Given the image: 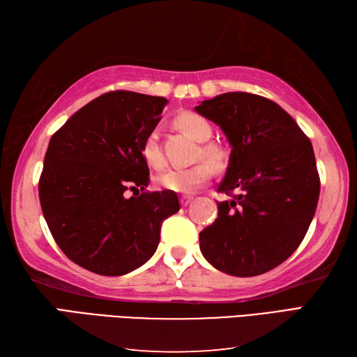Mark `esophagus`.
<instances>
[{
	"label": "esophagus",
	"mask_w": 357,
	"mask_h": 357,
	"mask_svg": "<svg viewBox=\"0 0 357 357\" xmlns=\"http://www.w3.org/2000/svg\"><path fill=\"white\" fill-rule=\"evenodd\" d=\"M192 200H194L192 195H181V197H180V203H181V206H188L189 203H191Z\"/></svg>",
	"instance_id": "1"
}]
</instances>
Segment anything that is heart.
Listing matches in <instances>:
<instances>
[{
	"label": "heart",
	"mask_w": 357,
	"mask_h": 357,
	"mask_svg": "<svg viewBox=\"0 0 357 357\" xmlns=\"http://www.w3.org/2000/svg\"><path fill=\"white\" fill-rule=\"evenodd\" d=\"M178 126L197 142H208L213 135L209 121L195 112H183L177 117ZM200 155L215 166H220L225 160V151L214 143H205L200 148ZM142 157L152 168H162L165 157L160 148L158 132L154 129L144 137L142 143ZM208 162H202L189 168H171L157 177V185L178 194H191L213 178L214 169Z\"/></svg>",
	"instance_id": "b5f03b06"
}]
</instances>
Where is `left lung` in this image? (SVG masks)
I'll return each instance as SVG.
<instances>
[{"label": "left lung", "instance_id": "1", "mask_svg": "<svg viewBox=\"0 0 357 357\" xmlns=\"http://www.w3.org/2000/svg\"><path fill=\"white\" fill-rule=\"evenodd\" d=\"M195 112L220 126L231 144L217 203L219 215L200 232L211 265L237 278L279 266L301 245L314 217L321 180L310 138L265 97L227 92Z\"/></svg>", "mask_w": 357, "mask_h": 357}]
</instances>
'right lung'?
<instances>
[{"label": "right lung", "instance_id": "add662e5", "mask_svg": "<svg viewBox=\"0 0 357 357\" xmlns=\"http://www.w3.org/2000/svg\"><path fill=\"white\" fill-rule=\"evenodd\" d=\"M168 100L115 91L97 97L56 130L45 155L38 192L61 251L84 270L123 275L154 256L160 227L180 209L172 191L149 183L142 143ZM128 190H143L128 198Z\"/></svg>", "mask_w": 357, "mask_h": 357}]
</instances>
